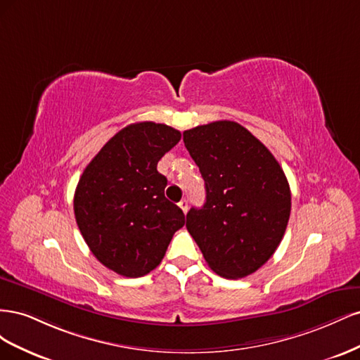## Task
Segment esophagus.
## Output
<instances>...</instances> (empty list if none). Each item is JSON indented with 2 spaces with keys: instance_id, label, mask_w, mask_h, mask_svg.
<instances>
[{
  "instance_id": "34e87169",
  "label": "esophagus",
  "mask_w": 360,
  "mask_h": 360,
  "mask_svg": "<svg viewBox=\"0 0 360 360\" xmlns=\"http://www.w3.org/2000/svg\"><path fill=\"white\" fill-rule=\"evenodd\" d=\"M179 207H180V209L183 210V213H186V212H188V207H189L188 200H186V198H183V200L179 202Z\"/></svg>"
}]
</instances>
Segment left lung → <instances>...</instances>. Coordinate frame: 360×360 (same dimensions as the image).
Instances as JSON below:
<instances>
[{
  "instance_id": "obj_1",
  "label": "left lung",
  "mask_w": 360,
  "mask_h": 360,
  "mask_svg": "<svg viewBox=\"0 0 360 360\" xmlns=\"http://www.w3.org/2000/svg\"><path fill=\"white\" fill-rule=\"evenodd\" d=\"M205 183V202L186 228L209 267L226 279L254 274L275 254L290 219L291 192L267 147L236 122L183 132Z\"/></svg>"
}]
</instances>
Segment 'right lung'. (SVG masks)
Wrapping results in <instances>:
<instances>
[{"label":"right lung","instance_id":"1","mask_svg":"<svg viewBox=\"0 0 360 360\" xmlns=\"http://www.w3.org/2000/svg\"><path fill=\"white\" fill-rule=\"evenodd\" d=\"M180 138L167 124H129L108 141L78 181L76 224L93 255L118 275L150 274L184 225L180 207L165 198L167 177L158 171V162Z\"/></svg>","mask_w":360,"mask_h":360}]
</instances>
